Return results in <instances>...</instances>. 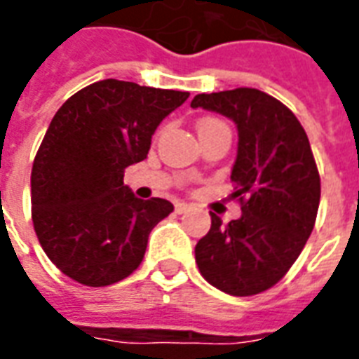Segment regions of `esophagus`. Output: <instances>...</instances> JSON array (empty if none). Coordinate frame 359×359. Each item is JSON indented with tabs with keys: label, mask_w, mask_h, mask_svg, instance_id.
<instances>
[{
	"label": "esophagus",
	"mask_w": 359,
	"mask_h": 359,
	"mask_svg": "<svg viewBox=\"0 0 359 359\" xmlns=\"http://www.w3.org/2000/svg\"><path fill=\"white\" fill-rule=\"evenodd\" d=\"M191 209V205L188 203H177L175 205V210L179 212V215H182V212H186V210H190Z\"/></svg>",
	"instance_id": "obj_1"
}]
</instances>
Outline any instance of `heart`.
<instances>
[{
    "instance_id": "1",
    "label": "heart",
    "mask_w": 359,
    "mask_h": 359,
    "mask_svg": "<svg viewBox=\"0 0 359 359\" xmlns=\"http://www.w3.org/2000/svg\"><path fill=\"white\" fill-rule=\"evenodd\" d=\"M209 126H224L222 122H218V120H212V118H205L199 122L198 130H203V128H209Z\"/></svg>"
}]
</instances>
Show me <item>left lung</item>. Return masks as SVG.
Listing matches in <instances>:
<instances>
[{"label":"left lung","instance_id":"obj_1","mask_svg":"<svg viewBox=\"0 0 359 359\" xmlns=\"http://www.w3.org/2000/svg\"><path fill=\"white\" fill-rule=\"evenodd\" d=\"M194 109L233 120L239 131L231 169L243 215L229 224L210 212L196 245L199 273L229 295L269 290L294 265L316 222L320 175L309 137L288 107L256 88L198 94Z\"/></svg>","mask_w":359,"mask_h":359}]
</instances>
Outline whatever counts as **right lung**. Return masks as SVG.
<instances>
[{"instance_id": "right-lung-1", "label": "right lung", "mask_w": 359, "mask_h": 359, "mask_svg": "<svg viewBox=\"0 0 359 359\" xmlns=\"http://www.w3.org/2000/svg\"><path fill=\"white\" fill-rule=\"evenodd\" d=\"M188 92L94 82L54 114L32 168V220L45 254L84 286H109L141 265L168 199H139L124 171L143 161L156 128Z\"/></svg>"}]
</instances>
